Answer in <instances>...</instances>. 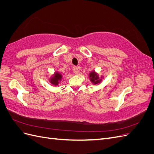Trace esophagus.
I'll return each mask as SVG.
<instances>
[{
  "instance_id": "1",
  "label": "esophagus",
  "mask_w": 154,
  "mask_h": 154,
  "mask_svg": "<svg viewBox=\"0 0 154 154\" xmlns=\"http://www.w3.org/2000/svg\"><path fill=\"white\" fill-rule=\"evenodd\" d=\"M72 71H73V72H74V74H77L78 73V67H76V66H73V67H72Z\"/></svg>"
}]
</instances>
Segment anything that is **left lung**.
Masks as SVG:
<instances>
[{
	"label": "left lung",
	"instance_id": "8db88e82",
	"mask_svg": "<svg viewBox=\"0 0 154 154\" xmlns=\"http://www.w3.org/2000/svg\"><path fill=\"white\" fill-rule=\"evenodd\" d=\"M88 78H89L91 82L93 83L94 85H97L99 84V83H101L102 78L103 77L100 78L98 74L95 71H91L89 73V75H88Z\"/></svg>",
	"mask_w": 154,
	"mask_h": 154
}]
</instances>
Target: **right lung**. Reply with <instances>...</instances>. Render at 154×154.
<instances>
[{
	"label": "right lung",
	"instance_id": "add662e5",
	"mask_svg": "<svg viewBox=\"0 0 154 154\" xmlns=\"http://www.w3.org/2000/svg\"><path fill=\"white\" fill-rule=\"evenodd\" d=\"M62 78H63V75L61 73L56 71L54 73L53 75H52V76L50 78L49 82L52 85L57 86V85H59V83H60V82L62 81Z\"/></svg>",
	"mask_w": 154,
	"mask_h": 154
}]
</instances>
